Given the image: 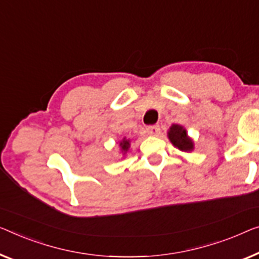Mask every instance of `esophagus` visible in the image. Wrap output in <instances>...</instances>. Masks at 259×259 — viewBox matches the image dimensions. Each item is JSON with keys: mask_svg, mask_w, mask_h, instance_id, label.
<instances>
[{"mask_svg": "<svg viewBox=\"0 0 259 259\" xmlns=\"http://www.w3.org/2000/svg\"><path fill=\"white\" fill-rule=\"evenodd\" d=\"M159 125H149L148 128H146V131H148L149 135H152V136H156L159 133Z\"/></svg>", "mask_w": 259, "mask_h": 259, "instance_id": "obj_1", "label": "esophagus"}]
</instances>
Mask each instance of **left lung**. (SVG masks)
I'll list each match as a JSON object with an SVG mask.
<instances>
[{"mask_svg":"<svg viewBox=\"0 0 259 259\" xmlns=\"http://www.w3.org/2000/svg\"><path fill=\"white\" fill-rule=\"evenodd\" d=\"M168 138L172 144L177 146L181 151H191L193 149V142L187 136L186 130L178 124H173L168 131Z\"/></svg>","mask_w":259,"mask_h":259,"instance_id":"obj_1","label":"left lung"}]
</instances>
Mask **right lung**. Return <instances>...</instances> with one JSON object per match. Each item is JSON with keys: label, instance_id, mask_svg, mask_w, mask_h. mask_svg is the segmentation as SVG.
I'll list each match as a JSON object with an SVG mask.
<instances>
[{"label": "right lung", "instance_id": "right-lung-1", "mask_svg": "<svg viewBox=\"0 0 259 259\" xmlns=\"http://www.w3.org/2000/svg\"><path fill=\"white\" fill-rule=\"evenodd\" d=\"M119 145H121V148H122L123 151H126V150L129 149V145L130 144H129V141L125 140V138H124V140L121 142V144H119Z\"/></svg>", "mask_w": 259, "mask_h": 259}]
</instances>
